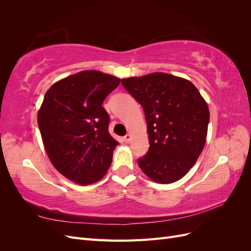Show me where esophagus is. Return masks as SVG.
Returning a JSON list of instances; mask_svg holds the SVG:
<instances>
[{
    "label": "esophagus",
    "instance_id": "1",
    "mask_svg": "<svg viewBox=\"0 0 251 251\" xmlns=\"http://www.w3.org/2000/svg\"><path fill=\"white\" fill-rule=\"evenodd\" d=\"M124 139H125V141H126V143H128V142H130V141L132 140V136H131L130 134H126V135L125 136V137H124Z\"/></svg>",
    "mask_w": 251,
    "mask_h": 251
}]
</instances>
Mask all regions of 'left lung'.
Listing matches in <instances>:
<instances>
[{"instance_id": "8db88e82", "label": "left lung", "mask_w": 251, "mask_h": 251, "mask_svg": "<svg viewBox=\"0 0 251 251\" xmlns=\"http://www.w3.org/2000/svg\"><path fill=\"white\" fill-rule=\"evenodd\" d=\"M143 108L150 149L137 162L157 183L169 184L192 169L206 141L209 110L193 83L168 73L121 79Z\"/></svg>"}]
</instances>
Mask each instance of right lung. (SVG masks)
Here are the masks:
<instances>
[{"mask_svg":"<svg viewBox=\"0 0 251 251\" xmlns=\"http://www.w3.org/2000/svg\"><path fill=\"white\" fill-rule=\"evenodd\" d=\"M120 79L88 70L60 79L45 94L37 124L53 166L80 185L100 180L119 142L109 133L104 98Z\"/></svg>","mask_w":251,"mask_h":251,"instance_id":"add662e5","label":"right lung"}]
</instances>
